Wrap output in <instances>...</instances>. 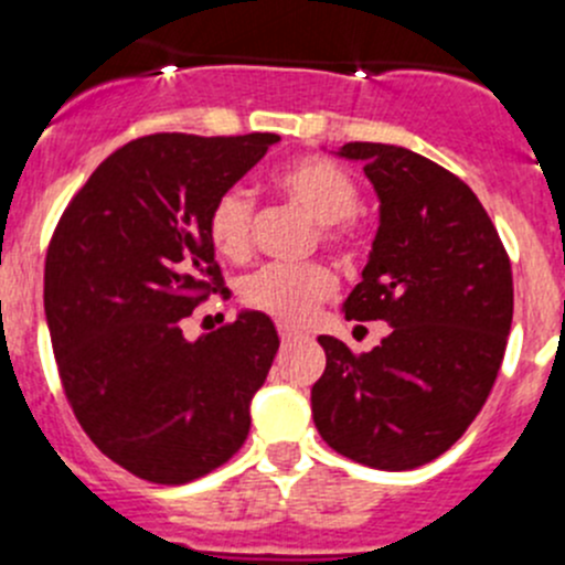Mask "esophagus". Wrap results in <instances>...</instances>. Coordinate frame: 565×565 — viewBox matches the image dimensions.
<instances>
[{
    "instance_id": "1",
    "label": "esophagus",
    "mask_w": 565,
    "mask_h": 565,
    "mask_svg": "<svg viewBox=\"0 0 565 565\" xmlns=\"http://www.w3.org/2000/svg\"><path fill=\"white\" fill-rule=\"evenodd\" d=\"M278 337H281V342H295L300 337V331H295L289 326H278Z\"/></svg>"
}]
</instances>
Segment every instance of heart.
Segmentation results:
<instances>
[{
    "instance_id": "b5f03b06",
    "label": "heart",
    "mask_w": 565,
    "mask_h": 565,
    "mask_svg": "<svg viewBox=\"0 0 565 565\" xmlns=\"http://www.w3.org/2000/svg\"><path fill=\"white\" fill-rule=\"evenodd\" d=\"M276 184L326 226V239L348 245L353 239L350 217L361 204L355 179L337 162L309 157L289 162L276 173ZM254 201L243 188H232L210 212L212 245L228 259H243L250 248ZM333 276L320 265H265L243 281V298L254 309L284 322H303L320 300L333 292Z\"/></svg>"
}]
</instances>
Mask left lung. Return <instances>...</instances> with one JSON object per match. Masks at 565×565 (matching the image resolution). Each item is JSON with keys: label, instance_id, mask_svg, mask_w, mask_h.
<instances>
[{"label": "left lung", "instance_id": "left-lung-1", "mask_svg": "<svg viewBox=\"0 0 565 565\" xmlns=\"http://www.w3.org/2000/svg\"><path fill=\"white\" fill-rule=\"evenodd\" d=\"M377 195V232L348 320H383L370 353L320 337L311 416L328 447L386 472L450 450L483 408L513 320L511 262L478 195L408 149L344 143Z\"/></svg>", "mask_w": 565, "mask_h": 565}]
</instances>
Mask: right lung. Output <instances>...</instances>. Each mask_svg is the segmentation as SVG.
<instances>
[{
    "instance_id": "right-lung-1",
    "label": "right lung",
    "mask_w": 565,
    "mask_h": 565,
    "mask_svg": "<svg viewBox=\"0 0 565 565\" xmlns=\"http://www.w3.org/2000/svg\"><path fill=\"white\" fill-rule=\"evenodd\" d=\"M278 140L267 131L137 137L60 217L43 309L65 397L93 445L137 478L190 483L248 439L276 326L243 309L190 342L182 320L223 287L212 206Z\"/></svg>"
}]
</instances>
